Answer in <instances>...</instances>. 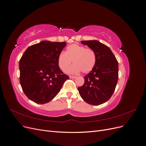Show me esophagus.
<instances>
[{
  "mask_svg": "<svg viewBox=\"0 0 146 146\" xmlns=\"http://www.w3.org/2000/svg\"><path fill=\"white\" fill-rule=\"evenodd\" d=\"M69 78L74 79V78H76V76H69Z\"/></svg>",
  "mask_w": 146,
  "mask_h": 146,
  "instance_id": "34e87169",
  "label": "esophagus"
}]
</instances>
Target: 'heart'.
Here are the masks:
<instances>
[{
	"instance_id": "1",
	"label": "heart",
	"mask_w": 146,
	"mask_h": 146,
	"mask_svg": "<svg viewBox=\"0 0 146 146\" xmlns=\"http://www.w3.org/2000/svg\"><path fill=\"white\" fill-rule=\"evenodd\" d=\"M74 64L68 70L69 74H77L82 71L88 73L94 68L96 64V56L94 51L85 46L72 44L67 47L66 52H61L58 57L60 68L64 71L71 64Z\"/></svg>"
}]
</instances>
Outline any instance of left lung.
I'll list each match as a JSON object with an SVG mask.
<instances>
[{
	"label": "left lung",
	"instance_id": "1",
	"mask_svg": "<svg viewBox=\"0 0 146 146\" xmlns=\"http://www.w3.org/2000/svg\"><path fill=\"white\" fill-rule=\"evenodd\" d=\"M96 54V64L84 77L85 83L78 90L81 98L90 105H98L111 98L118 80V62L110 48L97 40L82 41Z\"/></svg>",
	"mask_w": 146,
	"mask_h": 146
}]
</instances>
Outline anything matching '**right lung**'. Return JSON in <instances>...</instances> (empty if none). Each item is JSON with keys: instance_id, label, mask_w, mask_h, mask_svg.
Returning a JSON list of instances; mask_svg holds the SVG:
<instances>
[{"instance_id": "1", "label": "right lung", "mask_w": 146, "mask_h": 146, "mask_svg": "<svg viewBox=\"0 0 146 146\" xmlns=\"http://www.w3.org/2000/svg\"><path fill=\"white\" fill-rule=\"evenodd\" d=\"M66 42L42 41L29 47L19 61L20 83L26 96L34 102H49L69 77L61 71L58 57Z\"/></svg>"}]
</instances>
